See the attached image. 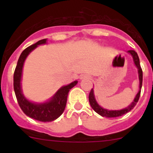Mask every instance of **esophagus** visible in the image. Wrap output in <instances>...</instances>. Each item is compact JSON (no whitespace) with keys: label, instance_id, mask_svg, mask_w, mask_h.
Returning <instances> with one entry per match:
<instances>
[{"label":"esophagus","instance_id":"esophagus-1","mask_svg":"<svg viewBox=\"0 0 153 153\" xmlns=\"http://www.w3.org/2000/svg\"><path fill=\"white\" fill-rule=\"evenodd\" d=\"M89 78V77L86 76V75H81V79H82V78Z\"/></svg>","mask_w":153,"mask_h":153}]
</instances>
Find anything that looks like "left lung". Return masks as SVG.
Listing matches in <instances>:
<instances>
[{
	"mask_svg": "<svg viewBox=\"0 0 153 153\" xmlns=\"http://www.w3.org/2000/svg\"><path fill=\"white\" fill-rule=\"evenodd\" d=\"M129 53H130L132 55V58H133L134 63H135V66L138 69V76H139V91H138V94L135 96V99L132 101V104L129 106H128L127 107L125 108V109H121V110H108V109H104L101 106H100L97 103V101H95V96H94V92H93V89H91L90 92L89 94V104H90L91 106H92V109H94L95 112H96L97 113L99 114L100 115L103 117H106V118H115V117L121 116V115H124V114L127 113L128 112H129L130 110H132L135 106L136 105V104L138 103V100H139L140 95H141V87H142V81H143V72L142 69H141V65H140V61L139 58H138V55L137 54V52L134 50H129L128 51Z\"/></svg>",
	"mask_w": 153,
	"mask_h": 153,
	"instance_id": "1",
	"label": "left lung"
}]
</instances>
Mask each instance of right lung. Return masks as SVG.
<instances>
[{
  "label": "right lung",
  "mask_w": 153,
  "mask_h": 153,
  "mask_svg": "<svg viewBox=\"0 0 153 153\" xmlns=\"http://www.w3.org/2000/svg\"><path fill=\"white\" fill-rule=\"evenodd\" d=\"M46 42H47V39L41 40L35 43V44H32L26 48L23 51L22 53L20 55L18 64L15 67L13 78L14 90H15V96H16L17 101L21 109L27 116L37 121H42V122L52 121L62 115L65 109L66 104H67L68 93L69 90L78 83V81H75L69 85L61 87L52 97L50 101L44 104L32 103L24 96L21 91V81L24 61L29 52H32L38 45L46 44Z\"/></svg>",
  "instance_id": "1"
}]
</instances>
